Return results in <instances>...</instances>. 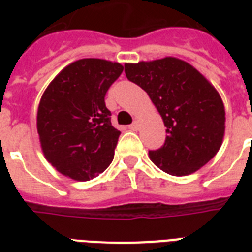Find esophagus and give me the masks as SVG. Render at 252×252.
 I'll list each match as a JSON object with an SVG mask.
<instances>
[{
	"label": "esophagus",
	"instance_id": "esophagus-1",
	"mask_svg": "<svg viewBox=\"0 0 252 252\" xmlns=\"http://www.w3.org/2000/svg\"><path fill=\"white\" fill-rule=\"evenodd\" d=\"M129 129H132V130L140 129V122H138V120H134V122L129 126Z\"/></svg>",
	"mask_w": 252,
	"mask_h": 252
}]
</instances>
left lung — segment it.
<instances>
[{"mask_svg": "<svg viewBox=\"0 0 252 252\" xmlns=\"http://www.w3.org/2000/svg\"><path fill=\"white\" fill-rule=\"evenodd\" d=\"M124 66L126 78L148 93L165 123V144L149 152L154 165L174 176L189 175L207 165L225 134V107L215 86L176 57Z\"/></svg>", "mask_w": 252, "mask_h": 252, "instance_id": "8db88e82", "label": "left lung"}]
</instances>
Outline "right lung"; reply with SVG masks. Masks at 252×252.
Segmentation results:
<instances>
[{
    "label": "right lung",
    "mask_w": 252,
    "mask_h": 252,
    "mask_svg": "<svg viewBox=\"0 0 252 252\" xmlns=\"http://www.w3.org/2000/svg\"><path fill=\"white\" fill-rule=\"evenodd\" d=\"M119 63L82 59L65 66L43 93L36 126L45 159L63 175L86 182L114 159L119 132L104 96L123 73Z\"/></svg>",
    "instance_id": "right-lung-1"
}]
</instances>
